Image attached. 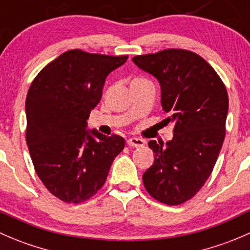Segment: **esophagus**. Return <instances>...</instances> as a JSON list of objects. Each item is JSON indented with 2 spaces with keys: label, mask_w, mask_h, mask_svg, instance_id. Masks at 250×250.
I'll list each match as a JSON object with an SVG mask.
<instances>
[{
  "label": "esophagus",
  "mask_w": 250,
  "mask_h": 250,
  "mask_svg": "<svg viewBox=\"0 0 250 250\" xmlns=\"http://www.w3.org/2000/svg\"><path fill=\"white\" fill-rule=\"evenodd\" d=\"M127 144L129 145V146H133V147L144 146L145 140L140 139V138H129V139L127 140Z\"/></svg>",
  "instance_id": "1"
}]
</instances>
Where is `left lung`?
Returning <instances> with one entry per match:
<instances>
[{"mask_svg": "<svg viewBox=\"0 0 250 250\" xmlns=\"http://www.w3.org/2000/svg\"><path fill=\"white\" fill-rule=\"evenodd\" d=\"M159 81L161 105L173 123V138L150 140L154 164L144 172L145 189L157 202L179 205L200 190L211 174L226 134L229 95L219 74L197 53L168 48L133 57Z\"/></svg>", "mask_w": 250, "mask_h": 250, "instance_id": "8db88e82", "label": "left lung"}]
</instances>
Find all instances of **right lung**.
Wrapping results in <instances>:
<instances>
[{
	"label": "right lung",
	"instance_id": "right-lung-1",
	"mask_svg": "<svg viewBox=\"0 0 250 250\" xmlns=\"http://www.w3.org/2000/svg\"><path fill=\"white\" fill-rule=\"evenodd\" d=\"M127 58L66 51L29 88L26 144L36 174L62 202L78 204L96 194L125 147L120 135L86 130V120L101 100L107 76Z\"/></svg>",
	"mask_w": 250,
	"mask_h": 250
}]
</instances>
